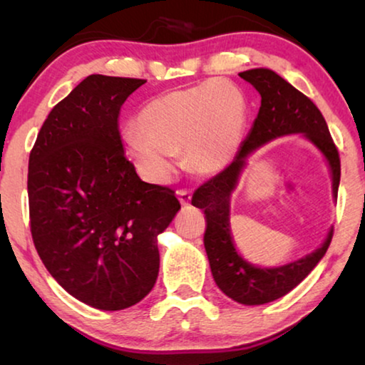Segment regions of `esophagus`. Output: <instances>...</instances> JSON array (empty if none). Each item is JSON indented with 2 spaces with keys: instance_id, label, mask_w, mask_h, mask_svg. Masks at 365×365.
I'll list each match as a JSON object with an SVG mask.
<instances>
[{
  "instance_id": "34e87169",
  "label": "esophagus",
  "mask_w": 365,
  "mask_h": 365,
  "mask_svg": "<svg viewBox=\"0 0 365 365\" xmlns=\"http://www.w3.org/2000/svg\"><path fill=\"white\" fill-rule=\"evenodd\" d=\"M177 197L182 206H188L191 201V191L190 190H177Z\"/></svg>"
}]
</instances>
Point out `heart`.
<instances>
[{"label":"heart","instance_id":"b5f03b06","mask_svg":"<svg viewBox=\"0 0 365 365\" xmlns=\"http://www.w3.org/2000/svg\"><path fill=\"white\" fill-rule=\"evenodd\" d=\"M246 122L243 91L228 80H205L148 103L123 143L135 168L151 182L169 180L182 148L190 172L212 175L233 160Z\"/></svg>","mask_w":365,"mask_h":365}]
</instances>
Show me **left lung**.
<instances>
[{"label": "left lung", "mask_w": 365, "mask_h": 365, "mask_svg": "<svg viewBox=\"0 0 365 365\" xmlns=\"http://www.w3.org/2000/svg\"><path fill=\"white\" fill-rule=\"evenodd\" d=\"M238 76L259 91L261 108H259L251 132L240 146L237 158L220 174L209 178L195 191L191 205L205 211V248L217 287L233 301L256 306L279 299L292 292L294 287H298L325 256L331 242L333 230L329 232V237L319 250L299 261L274 269L256 267L246 262L235 250L230 237V225H228L230 196L237 187L246 158L259 146L277 137L302 133L329 160L335 196H338L341 165H339L338 150L333 143L322 113L306 95L296 90L279 73L269 69H251Z\"/></svg>", "instance_id": "left-lung-1"}]
</instances>
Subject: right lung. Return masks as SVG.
<instances>
[{"instance_id": "1", "label": "right lung", "mask_w": 365, "mask_h": 365, "mask_svg": "<svg viewBox=\"0 0 365 365\" xmlns=\"http://www.w3.org/2000/svg\"><path fill=\"white\" fill-rule=\"evenodd\" d=\"M146 80L93 73L48 114L29 158L30 232L49 274L103 311L137 304L159 272L158 235L180 209L123 154L122 104Z\"/></svg>"}]
</instances>
